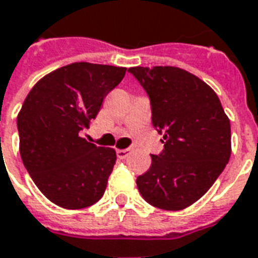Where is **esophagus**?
Listing matches in <instances>:
<instances>
[{
	"label": "esophagus",
	"mask_w": 258,
	"mask_h": 258,
	"mask_svg": "<svg viewBox=\"0 0 258 258\" xmlns=\"http://www.w3.org/2000/svg\"><path fill=\"white\" fill-rule=\"evenodd\" d=\"M131 154V149H122V150H116V157L119 160H125L127 155Z\"/></svg>",
	"instance_id": "34e87169"
}]
</instances>
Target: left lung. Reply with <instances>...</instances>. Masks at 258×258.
<instances>
[{
  "mask_svg": "<svg viewBox=\"0 0 258 258\" xmlns=\"http://www.w3.org/2000/svg\"><path fill=\"white\" fill-rule=\"evenodd\" d=\"M150 98L151 120L164 150L136 179L146 202L178 211L197 202L231 157V123L215 91L175 67L129 68Z\"/></svg>",
  "mask_w": 258,
  "mask_h": 258,
  "instance_id": "obj_1",
  "label": "left lung"
}]
</instances>
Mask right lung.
I'll return each mask as SVG.
<instances>
[{
  "label": "right lung",
  "mask_w": 258,
  "mask_h": 258,
  "mask_svg": "<svg viewBox=\"0 0 258 258\" xmlns=\"http://www.w3.org/2000/svg\"><path fill=\"white\" fill-rule=\"evenodd\" d=\"M126 68L75 62L36 83L18 115L23 165L50 202L69 210L103 197L116 161L114 149L82 138Z\"/></svg>",
  "instance_id": "add662e5"
}]
</instances>
